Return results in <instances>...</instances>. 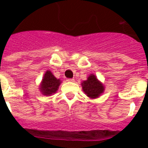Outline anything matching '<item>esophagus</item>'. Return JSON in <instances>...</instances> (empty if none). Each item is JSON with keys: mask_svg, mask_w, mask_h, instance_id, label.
I'll use <instances>...</instances> for the list:
<instances>
[{"mask_svg": "<svg viewBox=\"0 0 148 148\" xmlns=\"http://www.w3.org/2000/svg\"><path fill=\"white\" fill-rule=\"evenodd\" d=\"M66 81H67V82H74V78H67Z\"/></svg>", "mask_w": 148, "mask_h": 148, "instance_id": "1", "label": "esophagus"}]
</instances>
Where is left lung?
Segmentation results:
<instances>
[{"label":"left lung","mask_w":148,"mask_h":148,"mask_svg":"<svg viewBox=\"0 0 148 148\" xmlns=\"http://www.w3.org/2000/svg\"><path fill=\"white\" fill-rule=\"evenodd\" d=\"M84 93L90 98H97L104 92L105 87L101 82L97 80L94 74H90L87 80L82 83Z\"/></svg>","instance_id":"8db88e82"}]
</instances>
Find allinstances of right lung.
Here are the masks:
<instances>
[{
    "instance_id": "obj_1",
    "label": "right lung",
    "mask_w": 148,
    "mask_h": 148,
    "mask_svg": "<svg viewBox=\"0 0 148 148\" xmlns=\"http://www.w3.org/2000/svg\"><path fill=\"white\" fill-rule=\"evenodd\" d=\"M60 83V79H57L50 71H47L42 77L39 90L43 95L51 96V94L57 92Z\"/></svg>"
}]
</instances>
